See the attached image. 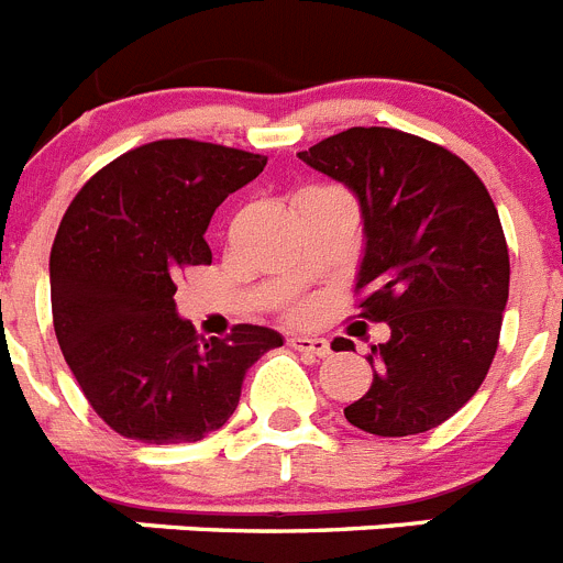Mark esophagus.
<instances>
[{
  "label": "esophagus",
  "instance_id": "esophagus-1",
  "mask_svg": "<svg viewBox=\"0 0 563 563\" xmlns=\"http://www.w3.org/2000/svg\"><path fill=\"white\" fill-rule=\"evenodd\" d=\"M290 346L292 350L305 352V355H312V357L330 355V343H327L324 338H316V335H292Z\"/></svg>",
  "mask_w": 563,
  "mask_h": 563
}]
</instances>
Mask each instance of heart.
Masks as SVG:
<instances>
[{
	"mask_svg": "<svg viewBox=\"0 0 563 563\" xmlns=\"http://www.w3.org/2000/svg\"><path fill=\"white\" fill-rule=\"evenodd\" d=\"M307 312V305H296L292 307V316H305Z\"/></svg>",
	"mask_w": 563,
	"mask_h": 563,
	"instance_id": "obj_1",
	"label": "heart"
}]
</instances>
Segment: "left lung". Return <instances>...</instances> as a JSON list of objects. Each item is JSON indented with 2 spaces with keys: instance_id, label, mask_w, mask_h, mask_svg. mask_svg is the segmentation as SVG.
<instances>
[{
  "instance_id": "8db88e82",
  "label": "left lung",
  "mask_w": 563,
  "mask_h": 563,
  "mask_svg": "<svg viewBox=\"0 0 563 563\" xmlns=\"http://www.w3.org/2000/svg\"><path fill=\"white\" fill-rule=\"evenodd\" d=\"M298 157L361 202L357 318L391 330L366 355L369 391L343 415L377 437L437 429L485 380L510 292L505 231L485 183L449 148L386 126H352ZM335 346L355 350L346 338Z\"/></svg>"
}]
</instances>
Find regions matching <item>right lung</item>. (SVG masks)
<instances>
[{
  "mask_svg": "<svg viewBox=\"0 0 563 563\" xmlns=\"http://www.w3.org/2000/svg\"><path fill=\"white\" fill-rule=\"evenodd\" d=\"M265 154L154 141L76 194L49 251V301L64 361L96 415L129 440L172 445L222 429L242 380L282 335L236 324L202 338L177 316V276L211 265L208 222L256 180Z\"/></svg>",
  "mask_w": 563,
  "mask_h": 563,
  "instance_id": "1",
  "label": "right lung"
}]
</instances>
